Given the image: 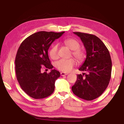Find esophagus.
Returning <instances> with one entry per match:
<instances>
[{
	"instance_id": "1",
	"label": "esophagus",
	"mask_w": 124,
	"mask_h": 124,
	"mask_svg": "<svg viewBox=\"0 0 124 124\" xmlns=\"http://www.w3.org/2000/svg\"><path fill=\"white\" fill-rule=\"evenodd\" d=\"M60 74H61V76H64L67 75L68 73H64V72H61V73H60Z\"/></svg>"
}]
</instances>
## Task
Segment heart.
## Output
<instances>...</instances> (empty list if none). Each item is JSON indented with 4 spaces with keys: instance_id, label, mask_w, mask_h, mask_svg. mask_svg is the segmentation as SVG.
<instances>
[{
    "instance_id": "heart-1",
    "label": "heart",
    "mask_w": 124,
    "mask_h": 124,
    "mask_svg": "<svg viewBox=\"0 0 124 124\" xmlns=\"http://www.w3.org/2000/svg\"><path fill=\"white\" fill-rule=\"evenodd\" d=\"M64 43L72 51V55L76 57L79 62L82 61L85 57V53L84 51L81 49L80 44L77 39L74 38H68L65 40ZM49 55L51 58L53 60H56L59 57L58 46L54 45L50 48ZM76 61L73 58L68 59H62L56 62L55 67L58 70L63 72H69L72 70L73 67L76 65Z\"/></svg>"
}]
</instances>
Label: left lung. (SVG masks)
<instances>
[{
  "label": "left lung",
  "instance_id": "obj_1",
  "mask_svg": "<svg viewBox=\"0 0 124 124\" xmlns=\"http://www.w3.org/2000/svg\"><path fill=\"white\" fill-rule=\"evenodd\" d=\"M81 38L86 50V59L79 70L86 73L78 74L72 87L74 95L86 101H92L103 94L111 76L112 61L109 51L95 35L74 32Z\"/></svg>",
  "mask_w": 124,
  "mask_h": 124
}]
</instances>
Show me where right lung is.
<instances>
[{
  "instance_id": "1",
  "label": "right lung",
  "mask_w": 124,
  "mask_h": 124,
  "mask_svg": "<svg viewBox=\"0 0 124 124\" xmlns=\"http://www.w3.org/2000/svg\"><path fill=\"white\" fill-rule=\"evenodd\" d=\"M64 33L37 32L25 39L18 49L15 58L17 79L21 89L34 99L47 98L54 93L60 72L52 69L47 74L41 70L42 68H53L48 50L52 42Z\"/></svg>"
}]
</instances>
